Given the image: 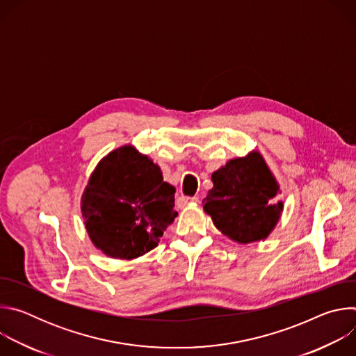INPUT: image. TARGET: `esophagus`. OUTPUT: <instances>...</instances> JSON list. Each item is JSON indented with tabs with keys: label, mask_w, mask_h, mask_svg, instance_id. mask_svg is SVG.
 Masks as SVG:
<instances>
[{
	"label": "esophagus",
	"mask_w": 356,
	"mask_h": 356,
	"mask_svg": "<svg viewBox=\"0 0 356 356\" xmlns=\"http://www.w3.org/2000/svg\"><path fill=\"white\" fill-rule=\"evenodd\" d=\"M197 201H198V197H184V195H181L176 200V206L179 209H184L186 206L193 204V202H197Z\"/></svg>",
	"instance_id": "esophagus-1"
}]
</instances>
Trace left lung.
I'll use <instances>...</instances> for the list:
<instances>
[{"mask_svg": "<svg viewBox=\"0 0 356 356\" xmlns=\"http://www.w3.org/2000/svg\"><path fill=\"white\" fill-rule=\"evenodd\" d=\"M213 188L202 200L216 228L246 245L265 241L276 228L284 202L279 183L258 150L229 159L211 175Z\"/></svg>", "mask_w": 356, "mask_h": 356, "instance_id": "8db88e82", "label": "left lung"}]
</instances>
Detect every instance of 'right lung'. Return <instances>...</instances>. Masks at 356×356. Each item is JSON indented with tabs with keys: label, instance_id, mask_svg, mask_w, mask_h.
<instances>
[{
	"label": "right lung",
	"instance_id": "add662e5",
	"mask_svg": "<svg viewBox=\"0 0 356 356\" xmlns=\"http://www.w3.org/2000/svg\"><path fill=\"white\" fill-rule=\"evenodd\" d=\"M175 193L159 165L134 145L111 150L97 163L81 194L88 238L113 259L145 255L177 217Z\"/></svg>",
	"mask_w": 356,
	"mask_h": 356
}]
</instances>
